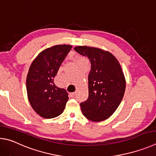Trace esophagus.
I'll list each match as a JSON object with an SVG mask.
<instances>
[{
	"label": "esophagus",
	"mask_w": 156,
	"mask_h": 156,
	"mask_svg": "<svg viewBox=\"0 0 156 156\" xmlns=\"http://www.w3.org/2000/svg\"><path fill=\"white\" fill-rule=\"evenodd\" d=\"M76 95V92H72V93L70 94V96L72 97V98H74L75 97V96Z\"/></svg>",
	"instance_id": "34e87169"
}]
</instances>
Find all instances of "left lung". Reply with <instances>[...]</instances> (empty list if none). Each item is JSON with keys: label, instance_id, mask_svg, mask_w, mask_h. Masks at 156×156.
Listing matches in <instances>:
<instances>
[{"label": "left lung", "instance_id": "left-lung-1", "mask_svg": "<svg viewBox=\"0 0 156 156\" xmlns=\"http://www.w3.org/2000/svg\"><path fill=\"white\" fill-rule=\"evenodd\" d=\"M75 51L90 59L88 99L81 103V111L90 121L108 119L118 108L123 98L126 81L117 59L107 51L78 46Z\"/></svg>", "mask_w": 156, "mask_h": 156}]
</instances>
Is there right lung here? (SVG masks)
<instances>
[{
  "mask_svg": "<svg viewBox=\"0 0 156 156\" xmlns=\"http://www.w3.org/2000/svg\"><path fill=\"white\" fill-rule=\"evenodd\" d=\"M71 45L60 44L46 48L38 54L30 66L27 76L29 101L35 112L44 119L60 115L68 100L65 89L54 83V78Z\"/></svg>",
  "mask_w": 156,
  "mask_h": 156,
  "instance_id": "1",
  "label": "right lung"
}]
</instances>
